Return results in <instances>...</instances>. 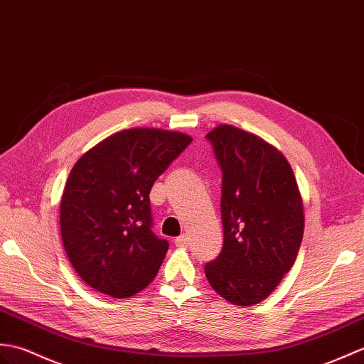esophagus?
<instances>
[{
  "label": "esophagus",
  "mask_w": 364,
  "mask_h": 364,
  "mask_svg": "<svg viewBox=\"0 0 364 364\" xmlns=\"http://www.w3.org/2000/svg\"><path fill=\"white\" fill-rule=\"evenodd\" d=\"M188 243H189V239H188V235H186V234H181L180 237L175 239V245H176V247H178V248L188 247Z\"/></svg>",
  "instance_id": "esophagus-1"
}]
</instances>
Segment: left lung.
Wrapping results in <instances>:
<instances>
[{
  "label": "left lung",
  "instance_id": "8db88e82",
  "mask_svg": "<svg viewBox=\"0 0 364 364\" xmlns=\"http://www.w3.org/2000/svg\"><path fill=\"white\" fill-rule=\"evenodd\" d=\"M206 138L222 167L223 248L205 273L234 306L268 298L290 272L304 235V205L287 158L274 146L230 124Z\"/></svg>",
  "mask_w": 364,
  "mask_h": 364
}]
</instances>
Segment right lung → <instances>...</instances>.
<instances>
[{"instance_id": "obj_1", "label": "right lung", "mask_w": 364, "mask_h": 364, "mask_svg": "<svg viewBox=\"0 0 364 364\" xmlns=\"http://www.w3.org/2000/svg\"><path fill=\"white\" fill-rule=\"evenodd\" d=\"M191 142L180 132L136 127L97 142L74 164L60 232L73 268L91 289L125 299L154 281L168 243L151 231L149 193Z\"/></svg>"}]
</instances>
